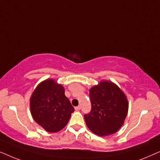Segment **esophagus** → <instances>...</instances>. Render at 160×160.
Returning <instances> with one entry per match:
<instances>
[{
	"instance_id": "esophagus-1",
	"label": "esophagus",
	"mask_w": 160,
	"mask_h": 160,
	"mask_svg": "<svg viewBox=\"0 0 160 160\" xmlns=\"http://www.w3.org/2000/svg\"><path fill=\"white\" fill-rule=\"evenodd\" d=\"M80 109H81V106H80L75 107V110H76V111H79Z\"/></svg>"
}]
</instances>
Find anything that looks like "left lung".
<instances>
[{"instance_id": "1", "label": "left lung", "mask_w": 160, "mask_h": 160, "mask_svg": "<svg viewBox=\"0 0 160 160\" xmlns=\"http://www.w3.org/2000/svg\"><path fill=\"white\" fill-rule=\"evenodd\" d=\"M92 110L84 115L87 126L94 134H114L124 124L129 103L124 92L110 81L102 80L89 89Z\"/></svg>"}]
</instances>
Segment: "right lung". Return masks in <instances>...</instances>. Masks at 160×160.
Instances as JSON below:
<instances>
[{"label":"right lung","instance_id":"right-lung-1","mask_svg":"<svg viewBox=\"0 0 160 160\" xmlns=\"http://www.w3.org/2000/svg\"><path fill=\"white\" fill-rule=\"evenodd\" d=\"M30 113L35 122L49 132H57L67 125L74 108L65 95V89L55 80L48 78L32 92Z\"/></svg>","mask_w":160,"mask_h":160}]
</instances>
